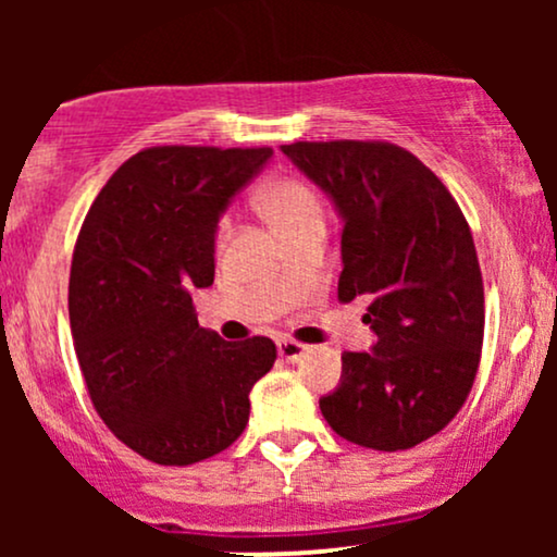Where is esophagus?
I'll return each instance as SVG.
<instances>
[{"label":"esophagus","instance_id":"1","mask_svg":"<svg viewBox=\"0 0 557 557\" xmlns=\"http://www.w3.org/2000/svg\"><path fill=\"white\" fill-rule=\"evenodd\" d=\"M277 350L285 361H300L306 356V350H309V345H304L298 341H287V337H283V341L277 343Z\"/></svg>","mask_w":557,"mask_h":557}]
</instances>
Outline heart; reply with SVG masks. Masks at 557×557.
I'll list each match as a JSON object with an SVG mask.
<instances>
[{
    "label": "heart",
    "mask_w": 557,
    "mask_h": 557,
    "mask_svg": "<svg viewBox=\"0 0 557 557\" xmlns=\"http://www.w3.org/2000/svg\"><path fill=\"white\" fill-rule=\"evenodd\" d=\"M257 207L280 235L290 233L293 227L304 225V222L322 220L319 196L311 185L298 181V177H277V181L264 185L257 196ZM216 233H220V238L227 233V220L220 222Z\"/></svg>",
    "instance_id": "b5f03b06"
}]
</instances>
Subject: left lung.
Returning <instances> with one entry per match:
<instances>
[{
  "mask_svg": "<svg viewBox=\"0 0 557 557\" xmlns=\"http://www.w3.org/2000/svg\"><path fill=\"white\" fill-rule=\"evenodd\" d=\"M283 151L343 216L337 298L367 296L372 354H343L319 400L348 443L408 450L469 398L484 341V285L469 222L434 172L387 140H296Z\"/></svg>",
  "mask_w": 557,
  "mask_h": 557,
  "instance_id": "1",
  "label": "left lung"
}]
</instances>
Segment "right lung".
<instances>
[{
    "label": "right lung",
    "mask_w": 557,
    "mask_h": 557,
    "mask_svg": "<svg viewBox=\"0 0 557 557\" xmlns=\"http://www.w3.org/2000/svg\"><path fill=\"white\" fill-rule=\"evenodd\" d=\"M270 146H151L99 190L75 240L70 327L88 398L146 461L190 466L248 424L272 369L270 337L225 343L198 327L194 287L214 283V233Z\"/></svg>",
    "instance_id": "add662e5"
}]
</instances>
